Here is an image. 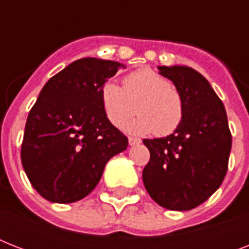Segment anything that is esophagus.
<instances>
[{
    "label": "esophagus",
    "instance_id": "obj_1",
    "mask_svg": "<svg viewBox=\"0 0 249 249\" xmlns=\"http://www.w3.org/2000/svg\"><path fill=\"white\" fill-rule=\"evenodd\" d=\"M141 143L140 138H136V137H129V144L130 146H134V144Z\"/></svg>",
    "mask_w": 249,
    "mask_h": 249
}]
</instances>
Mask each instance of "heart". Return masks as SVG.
Wrapping results in <instances>:
<instances>
[{"label":"heart","mask_w":249,"mask_h":249,"mask_svg":"<svg viewBox=\"0 0 249 249\" xmlns=\"http://www.w3.org/2000/svg\"><path fill=\"white\" fill-rule=\"evenodd\" d=\"M102 108L113 126H121L133 113L125 129L134 134L155 132L169 136L179 128L185 105L181 93L151 68H141L123 79V88L107 81L99 90Z\"/></svg>","instance_id":"heart-1"}]
</instances>
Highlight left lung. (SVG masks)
<instances>
[{"label": "left lung", "instance_id": "8db88e82", "mask_svg": "<svg viewBox=\"0 0 249 249\" xmlns=\"http://www.w3.org/2000/svg\"><path fill=\"white\" fill-rule=\"evenodd\" d=\"M181 93L185 115L164 138L143 140L150 161L142 178L150 196L170 211H190L211 197L228 172L231 133L224 103L190 67H159Z\"/></svg>", "mask_w": 249, "mask_h": 249}]
</instances>
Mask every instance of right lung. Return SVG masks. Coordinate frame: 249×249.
I'll use <instances>...</instances> for the list:
<instances>
[{
    "mask_svg": "<svg viewBox=\"0 0 249 249\" xmlns=\"http://www.w3.org/2000/svg\"><path fill=\"white\" fill-rule=\"evenodd\" d=\"M124 67L83 58L53 76L28 113L21 164L31 185L46 200L73 203L89 195L106 164L128 147L102 108L101 86Z\"/></svg>",
    "mask_w": 249,
    "mask_h": 249,
    "instance_id": "add662e5",
    "label": "right lung"
}]
</instances>
